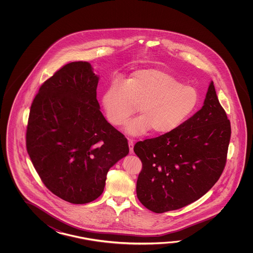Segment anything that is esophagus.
<instances>
[{
  "mask_svg": "<svg viewBox=\"0 0 253 253\" xmlns=\"http://www.w3.org/2000/svg\"><path fill=\"white\" fill-rule=\"evenodd\" d=\"M129 153L133 154L134 152V141L133 140L128 139Z\"/></svg>",
  "mask_w": 253,
  "mask_h": 253,
  "instance_id": "obj_1",
  "label": "esophagus"
}]
</instances>
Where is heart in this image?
<instances>
[{
	"label": "heart",
	"mask_w": 253,
	"mask_h": 253,
	"mask_svg": "<svg viewBox=\"0 0 253 253\" xmlns=\"http://www.w3.org/2000/svg\"><path fill=\"white\" fill-rule=\"evenodd\" d=\"M103 107L108 121L120 126L137 112L141 117L126 126L131 135L152 129L156 134L171 133L190 119L200 103L196 87L183 85L172 75L158 70L133 72L125 85L113 83L103 96Z\"/></svg>",
	"instance_id": "1"
}]
</instances>
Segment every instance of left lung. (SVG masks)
Wrapping results in <instances>:
<instances>
[{
	"label": "left lung",
	"mask_w": 253,
	"mask_h": 253,
	"mask_svg": "<svg viewBox=\"0 0 253 253\" xmlns=\"http://www.w3.org/2000/svg\"><path fill=\"white\" fill-rule=\"evenodd\" d=\"M231 123L211 82L203 108L169 134L137 142L141 204L156 213L200 199L219 180L227 160Z\"/></svg>",
	"instance_id": "1"
}]
</instances>
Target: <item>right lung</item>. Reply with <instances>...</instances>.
Instances as JSON below:
<instances>
[{"label": "right lung", "mask_w": 253, "mask_h": 253, "mask_svg": "<svg viewBox=\"0 0 253 253\" xmlns=\"http://www.w3.org/2000/svg\"><path fill=\"white\" fill-rule=\"evenodd\" d=\"M97 83L90 63L64 65L41 86L28 119L33 167L52 194L74 205L99 197L109 168L129 152L99 110Z\"/></svg>", "instance_id": "obj_1"}]
</instances>
